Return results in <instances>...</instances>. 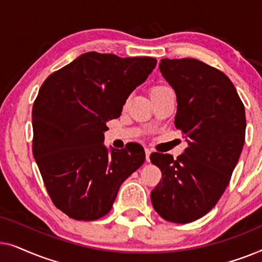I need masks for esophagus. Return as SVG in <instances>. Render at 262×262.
I'll return each instance as SVG.
<instances>
[{
    "mask_svg": "<svg viewBox=\"0 0 262 262\" xmlns=\"http://www.w3.org/2000/svg\"><path fill=\"white\" fill-rule=\"evenodd\" d=\"M150 154H151V150L146 148L145 149V160H146V162H150Z\"/></svg>",
    "mask_w": 262,
    "mask_h": 262,
    "instance_id": "34e87169",
    "label": "esophagus"
}]
</instances>
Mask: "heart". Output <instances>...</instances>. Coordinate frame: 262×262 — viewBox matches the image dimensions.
I'll list each match as a JSON object with an SVG mask.
<instances>
[{
    "label": "heart",
    "mask_w": 262,
    "mask_h": 262,
    "mask_svg": "<svg viewBox=\"0 0 262 262\" xmlns=\"http://www.w3.org/2000/svg\"><path fill=\"white\" fill-rule=\"evenodd\" d=\"M164 89H168L167 87H163V85H157V87H155L152 89V92H151V94H154V93H159V92H162V91H164Z\"/></svg>",
    "instance_id": "heart-1"
}]
</instances>
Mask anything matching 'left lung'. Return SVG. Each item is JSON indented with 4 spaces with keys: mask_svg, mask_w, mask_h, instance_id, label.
<instances>
[{
    "mask_svg": "<svg viewBox=\"0 0 262 262\" xmlns=\"http://www.w3.org/2000/svg\"><path fill=\"white\" fill-rule=\"evenodd\" d=\"M160 71L177 94L175 127L188 146L175 160L150 155L162 171L151 203L163 220L189 223L205 216L229 185L245 144V106L227 75L198 59H161Z\"/></svg>",
    "mask_w": 262,
    "mask_h": 262,
    "instance_id": "1",
    "label": "left lung"
}]
</instances>
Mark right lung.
Masks as SVG:
<instances>
[{
  "instance_id": "add662e5",
  "label": "right lung",
  "mask_w": 262,
  "mask_h": 262,
  "mask_svg": "<svg viewBox=\"0 0 262 262\" xmlns=\"http://www.w3.org/2000/svg\"><path fill=\"white\" fill-rule=\"evenodd\" d=\"M156 63L151 57L87 52L39 89L32 150L50 198L70 218L95 221L108 213L120 185L144 163L142 145L108 151L103 132Z\"/></svg>"
}]
</instances>
